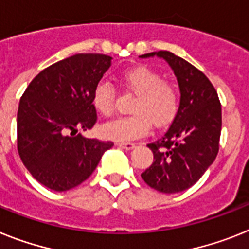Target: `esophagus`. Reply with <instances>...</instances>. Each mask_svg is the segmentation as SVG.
<instances>
[{
	"label": "esophagus",
	"instance_id": "obj_1",
	"mask_svg": "<svg viewBox=\"0 0 249 249\" xmlns=\"http://www.w3.org/2000/svg\"><path fill=\"white\" fill-rule=\"evenodd\" d=\"M116 145L120 148H123V149H126V150H130L133 149V148L135 147L134 143H129V142H126V143H123V142H119V143H116Z\"/></svg>",
	"mask_w": 249,
	"mask_h": 249
}]
</instances>
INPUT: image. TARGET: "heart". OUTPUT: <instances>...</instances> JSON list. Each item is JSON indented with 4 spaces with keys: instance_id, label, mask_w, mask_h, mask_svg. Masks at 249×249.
<instances>
[{
    "instance_id": "1",
    "label": "heart",
    "mask_w": 249,
    "mask_h": 249,
    "mask_svg": "<svg viewBox=\"0 0 249 249\" xmlns=\"http://www.w3.org/2000/svg\"><path fill=\"white\" fill-rule=\"evenodd\" d=\"M126 89L137 95L131 111L134 114L108 121L100 128L107 139L126 142L143 137L149 130L150 121L160 128L170 124L178 112L181 96L176 86L163 81V77L148 67H135L123 74ZM96 111L110 116L115 108V89L111 85L101 81L92 93Z\"/></svg>"
}]
</instances>
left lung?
I'll return each mask as SVG.
<instances>
[{"instance_id": "left-lung-1", "label": "left lung", "mask_w": 249, "mask_h": 249, "mask_svg": "<svg viewBox=\"0 0 249 249\" xmlns=\"http://www.w3.org/2000/svg\"><path fill=\"white\" fill-rule=\"evenodd\" d=\"M170 64L181 93L178 112L168 130L147 145L154 160L142 173L144 182L163 194H177L195 185L216 158L221 131V105L208 77L171 52L141 55Z\"/></svg>"}]
</instances>
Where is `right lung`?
Masks as SVG:
<instances>
[{"label":"right lung","instance_id":"obj_1","mask_svg":"<svg viewBox=\"0 0 249 249\" xmlns=\"http://www.w3.org/2000/svg\"><path fill=\"white\" fill-rule=\"evenodd\" d=\"M105 54H76L41 71L20 99L18 150L31 176L54 191L89 178L112 142L77 134L97 120L92 93L111 66Z\"/></svg>","mask_w":249,"mask_h":249}]
</instances>
